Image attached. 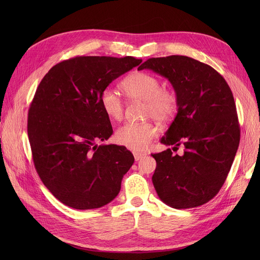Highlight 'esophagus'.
Masks as SVG:
<instances>
[{
    "label": "esophagus",
    "instance_id": "esophagus-1",
    "mask_svg": "<svg viewBox=\"0 0 260 260\" xmlns=\"http://www.w3.org/2000/svg\"><path fill=\"white\" fill-rule=\"evenodd\" d=\"M143 156H145L144 153H138V152H134V157H135V160L138 161L140 160Z\"/></svg>",
    "mask_w": 260,
    "mask_h": 260
}]
</instances>
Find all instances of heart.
I'll return each mask as SVG.
<instances>
[{"label":"heart","mask_w":260,"mask_h":260,"mask_svg":"<svg viewBox=\"0 0 260 260\" xmlns=\"http://www.w3.org/2000/svg\"><path fill=\"white\" fill-rule=\"evenodd\" d=\"M122 89L127 98L145 102V115L159 122L172 120L178 111V97L174 90L162 88L160 79L145 72H134L122 81ZM103 112L112 120L120 121L124 115V103L112 88H105L100 97ZM158 136L153 123H126L116 132L119 144L133 151H143Z\"/></svg>","instance_id":"b5f03b06"}]
</instances>
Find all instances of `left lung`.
Masks as SVG:
<instances>
[{
    "mask_svg": "<svg viewBox=\"0 0 260 260\" xmlns=\"http://www.w3.org/2000/svg\"><path fill=\"white\" fill-rule=\"evenodd\" d=\"M167 78L179 105L161 143L183 147L153 154V184L159 198L174 209L196 208L214 198L234 161L240 128L233 93L223 77L208 64L185 56L151 58L138 71Z\"/></svg>",
    "mask_w": 260,
    "mask_h": 260,
    "instance_id": "8db88e82",
    "label": "left lung"
}]
</instances>
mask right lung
Wrapping results in <instances>:
<instances>
[{
	"instance_id": "obj_1",
	"label": "right lung",
	"mask_w": 260,
	"mask_h": 260,
	"mask_svg": "<svg viewBox=\"0 0 260 260\" xmlns=\"http://www.w3.org/2000/svg\"><path fill=\"white\" fill-rule=\"evenodd\" d=\"M141 62L133 57H75L51 67L40 82L27 133L37 173L65 206L98 209L119 194L135 159L125 146L95 144L113 134L100 97Z\"/></svg>"
}]
</instances>
